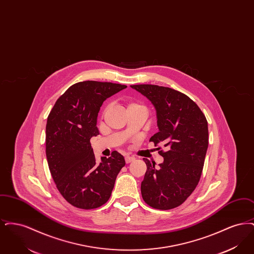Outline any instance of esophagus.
I'll list each match as a JSON object with an SVG mask.
<instances>
[{
  "instance_id": "esophagus-1",
  "label": "esophagus",
  "mask_w": 254,
  "mask_h": 254,
  "mask_svg": "<svg viewBox=\"0 0 254 254\" xmlns=\"http://www.w3.org/2000/svg\"><path fill=\"white\" fill-rule=\"evenodd\" d=\"M134 160H135V158L131 157V156H126V158H125V161H126V163H127V164L131 163V162H133Z\"/></svg>"
}]
</instances>
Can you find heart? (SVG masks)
I'll list each match as a JSON object with an SVG mask.
<instances>
[{"label":"heart","mask_w":254,"mask_h":254,"mask_svg":"<svg viewBox=\"0 0 254 254\" xmlns=\"http://www.w3.org/2000/svg\"><path fill=\"white\" fill-rule=\"evenodd\" d=\"M140 105H138V104H136V103H131V104H129L128 105V107H127V109H130V108H135V107H139ZM108 109H106L107 110Z\"/></svg>","instance_id":"b5f03b06"}]
</instances>
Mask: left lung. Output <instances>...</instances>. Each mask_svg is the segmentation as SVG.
<instances>
[{"label":"left lung","mask_w":254,"mask_h":254,"mask_svg":"<svg viewBox=\"0 0 254 254\" xmlns=\"http://www.w3.org/2000/svg\"><path fill=\"white\" fill-rule=\"evenodd\" d=\"M146 97L156 110L159 131L150 141L164 162L144 158L146 171L141 184L142 197L157 209L182 205L198 185L208 145L207 122L193 101L175 89L155 85H130Z\"/></svg>","instance_id":"8db88e82"}]
</instances>
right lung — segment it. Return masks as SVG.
<instances>
[{"label": "right lung", "instance_id": "obj_1", "mask_svg": "<svg viewBox=\"0 0 254 254\" xmlns=\"http://www.w3.org/2000/svg\"><path fill=\"white\" fill-rule=\"evenodd\" d=\"M127 85L85 81L71 85L56 101L46 127L49 170L63 197L76 207L106 204L118 173L126 165L113 151L97 162L90 139L99 134L97 118L103 103Z\"/></svg>", "mask_w": 254, "mask_h": 254}]
</instances>
